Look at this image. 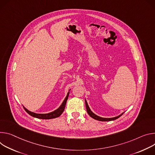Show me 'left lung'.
<instances>
[{"mask_svg": "<svg viewBox=\"0 0 155 155\" xmlns=\"http://www.w3.org/2000/svg\"><path fill=\"white\" fill-rule=\"evenodd\" d=\"M85 106H86L87 112L89 114V115L91 117H92V118H94V119H95L96 120H98V121H113V120H114V119H116L119 118L120 116H122L124 114V113H122L121 114H120L119 116H118L117 117H112V118H104V117H99V116H97L94 113H92V111L90 110L89 106H88L87 101L85 100Z\"/></svg>", "mask_w": 155, "mask_h": 155, "instance_id": "left-lung-1", "label": "left lung"}]
</instances>
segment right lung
Segmentation results:
<instances>
[{"label":"right lung","instance_id":"add662e5","mask_svg":"<svg viewBox=\"0 0 155 155\" xmlns=\"http://www.w3.org/2000/svg\"><path fill=\"white\" fill-rule=\"evenodd\" d=\"M69 93L68 92L64 100L63 101V102L62 103L60 107L59 108H58L57 110H56L55 111L50 113H47V114H37L35 113H33V112H31L29 110H28L26 108H25L24 107V109L25 110V111L31 116L34 117H37L39 119H53V118H55V117H59L63 112L64 108H65V105L66 104V101L69 96Z\"/></svg>","mask_w":155,"mask_h":155}]
</instances>
